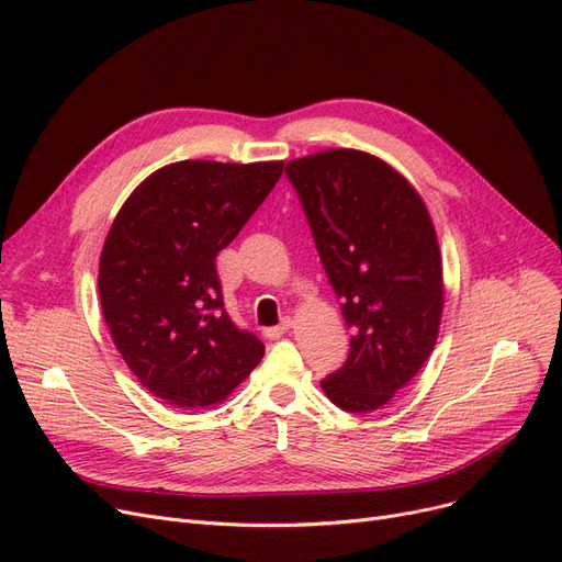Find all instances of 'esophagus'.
Wrapping results in <instances>:
<instances>
[{
  "instance_id": "esophagus-1",
  "label": "esophagus",
  "mask_w": 562,
  "mask_h": 562,
  "mask_svg": "<svg viewBox=\"0 0 562 562\" xmlns=\"http://www.w3.org/2000/svg\"><path fill=\"white\" fill-rule=\"evenodd\" d=\"M291 326H293V321H291V318H283V321L279 323V326L267 328V330H265V337H267V339H277V337H281L283 333L291 330Z\"/></svg>"
}]
</instances>
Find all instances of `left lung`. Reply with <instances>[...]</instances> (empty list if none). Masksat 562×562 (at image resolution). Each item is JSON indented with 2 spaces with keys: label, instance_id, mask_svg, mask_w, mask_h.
I'll return each instance as SVG.
<instances>
[{
  "label": "left lung",
  "instance_id": "8db88e82",
  "mask_svg": "<svg viewBox=\"0 0 562 562\" xmlns=\"http://www.w3.org/2000/svg\"><path fill=\"white\" fill-rule=\"evenodd\" d=\"M318 258L351 328L345 366L321 380L347 413H370L411 384L443 314L436 229L415 187L359 149L285 164Z\"/></svg>",
  "mask_w": 562,
  "mask_h": 562
}]
</instances>
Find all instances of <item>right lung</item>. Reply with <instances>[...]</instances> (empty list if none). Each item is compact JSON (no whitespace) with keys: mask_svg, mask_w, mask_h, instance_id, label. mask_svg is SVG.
Segmentation results:
<instances>
[{"mask_svg":"<svg viewBox=\"0 0 562 562\" xmlns=\"http://www.w3.org/2000/svg\"><path fill=\"white\" fill-rule=\"evenodd\" d=\"M281 173L283 161L168 164L116 213L100 252V307L151 396L209 407L260 363L265 345L229 318L215 258Z\"/></svg>","mask_w":562,"mask_h":562,"instance_id":"add662e5","label":"right lung"}]
</instances>
